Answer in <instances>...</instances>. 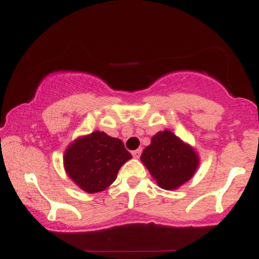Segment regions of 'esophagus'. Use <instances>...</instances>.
I'll list each match as a JSON object with an SVG mask.
<instances>
[{
	"instance_id": "esophagus-1",
	"label": "esophagus",
	"mask_w": 259,
	"mask_h": 259,
	"mask_svg": "<svg viewBox=\"0 0 259 259\" xmlns=\"http://www.w3.org/2000/svg\"><path fill=\"white\" fill-rule=\"evenodd\" d=\"M141 152H142V150H141V148H138V150L133 151L132 154H133V157H134V158H139V157L141 156Z\"/></svg>"
}]
</instances>
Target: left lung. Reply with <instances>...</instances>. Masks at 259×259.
I'll use <instances>...</instances> for the list:
<instances>
[{
	"label": "left lung",
	"instance_id": "1",
	"mask_svg": "<svg viewBox=\"0 0 259 259\" xmlns=\"http://www.w3.org/2000/svg\"><path fill=\"white\" fill-rule=\"evenodd\" d=\"M141 162L164 190H175L189 181L200 163L194 148L169 130L153 136L141 154Z\"/></svg>",
	"mask_w": 259,
	"mask_h": 259
}]
</instances>
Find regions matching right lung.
Returning a JSON list of instances; mask_svg holds the SVG:
<instances>
[{"mask_svg":"<svg viewBox=\"0 0 259 259\" xmlns=\"http://www.w3.org/2000/svg\"><path fill=\"white\" fill-rule=\"evenodd\" d=\"M132 154L121 140L102 132L82 136L68 146L63 162L68 177L89 194L107 189Z\"/></svg>","mask_w":259,"mask_h":259,"instance_id":"1","label":"right lung"}]
</instances>
